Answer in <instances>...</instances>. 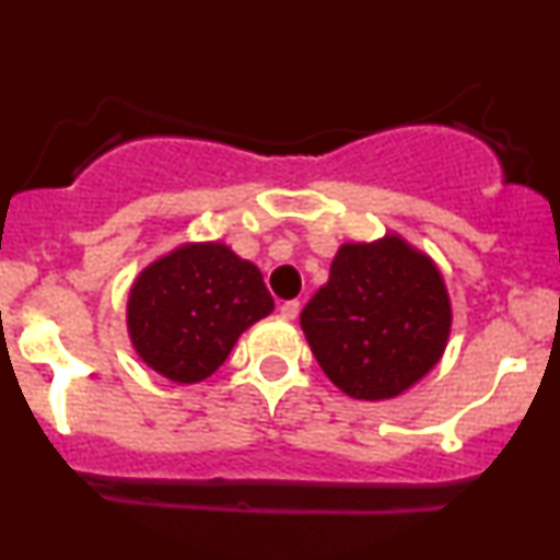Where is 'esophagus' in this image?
<instances>
[{
  "mask_svg": "<svg viewBox=\"0 0 560 560\" xmlns=\"http://www.w3.org/2000/svg\"><path fill=\"white\" fill-rule=\"evenodd\" d=\"M279 313H281V318L294 320V318H298V313H300V302H298V300H287V302H281V305H279Z\"/></svg>",
  "mask_w": 560,
  "mask_h": 560,
  "instance_id": "1",
  "label": "esophagus"
}]
</instances>
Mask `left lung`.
<instances>
[{
    "instance_id": "1",
    "label": "left lung",
    "mask_w": 560,
    "mask_h": 560,
    "mask_svg": "<svg viewBox=\"0 0 560 560\" xmlns=\"http://www.w3.org/2000/svg\"><path fill=\"white\" fill-rule=\"evenodd\" d=\"M324 374L358 400H384L416 384L442 358L450 302L427 255L397 236L345 244L329 281L300 313Z\"/></svg>"
}]
</instances>
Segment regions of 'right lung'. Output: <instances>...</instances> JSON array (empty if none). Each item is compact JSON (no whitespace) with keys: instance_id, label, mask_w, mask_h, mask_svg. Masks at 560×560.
I'll return each instance as SVG.
<instances>
[{"instance_id":"right-lung-1","label":"right lung","mask_w":560,"mask_h":560,"mask_svg":"<svg viewBox=\"0 0 560 560\" xmlns=\"http://www.w3.org/2000/svg\"><path fill=\"white\" fill-rule=\"evenodd\" d=\"M273 311L253 262L223 244H189L152 262L128 298V331L150 369L195 384L229 358L240 334Z\"/></svg>"}]
</instances>
